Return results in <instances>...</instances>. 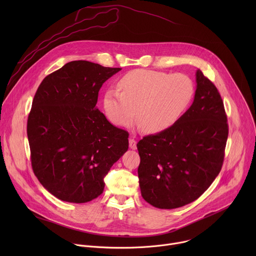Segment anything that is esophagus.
<instances>
[{"label": "esophagus", "instance_id": "esophagus-1", "mask_svg": "<svg viewBox=\"0 0 256 256\" xmlns=\"http://www.w3.org/2000/svg\"><path fill=\"white\" fill-rule=\"evenodd\" d=\"M128 142H130V148L132 149V150H136V140H134V138H130V140H128Z\"/></svg>", "mask_w": 256, "mask_h": 256}]
</instances>
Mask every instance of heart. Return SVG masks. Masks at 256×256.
<instances>
[{
  "mask_svg": "<svg viewBox=\"0 0 256 256\" xmlns=\"http://www.w3.org/2000/svg\"><path fill=\"white\" fill-rule=\"evenodd\" d=\"M103 95L107 118L118 126H130L136 114L142 130L158 134L171 128L186 110L194 95L192 79L184 74L134 70Z\"/></svg>",
  "mask_w": 256,
  "mask_h": 256,
  "instance_id": "b5f03b06",
  "label": "heart"
}]
</instances>
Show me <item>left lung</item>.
<instances>
[{
	"mask_svg": "<svg viewBox=\"0 0 256 256\" xmlns=\"http://www.w3.org/2000/svg\"><path fill=\"white\" fill-rule=\"evenodd\" d=\"M192 106L168 130L138 144L142 198L158 208H176L198 198L220 173L228 138L224 103L200 70Z\"/></svg>",
	"mask_w": 256,
	"mask_h": 256,
	"instance_id": "1",
	"label": "left lung"
}]
</instances>
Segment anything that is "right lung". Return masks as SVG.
<instances>
[{"label": "right lung", "instance_id": "right-lung-1", "mask_svg": "<svg viewBox=\"0 0 256 256\" xmlns=\"http://www.w3.org/2000/svg\"><path fill=\"white\" fill-rule=\"evenodd\" d=\"M120 70L70 62L46 76L34 95L27 120L32 169L60 200L98 198L105 175L128 149V132L96 108L101 86Z\"/></svg>", "mask_w": 256, "mask_h": 256}]
</instances>
